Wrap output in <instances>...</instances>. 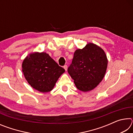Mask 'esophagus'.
I'll return each instance as SVG.
<instances>
[{"label": "esophagus", "mask_w": 133, "mask_h": 133, "mask_svg": "<svg viewBox=\"0 0 133 133\" xmlns=\"http://www.w3.org/2000/svg\"><path fill=\"white\" fill-rule=\"evenodd\" d=\"M63 67H64V69H65V70L67 71V65H64Z\"/></svg>", "instance_id": "esophagus-1"}]
</instances>
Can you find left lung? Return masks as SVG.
Returning <instances> with one entry per match:
<instances>
[{"label": "left lung", "mask_w": 133, "mask_h": 133, "mask_svg": "<svg viewBox=\"0 0 133 133\" xmlns=\"http://www.w3.org/2000/svg\"><path fill=\"white\" fill-rule=\"evenodd\" d=\"M107 63L104 50L90 43L83 49L75 51L67 71L79 90L88 91L102 82L106 71Z\"/></svg>", "instance_id": "1"}]
</instances>
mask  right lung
<instances>
[{"instance_id":"obj_1","label":"right lung","mask_w":133,"mask_h":133,"mask_svg":"<svg viewBox=\"0 0 133 133\" xmlns=\"http://www.w3.org/2000/svg\"><path fill=\"white\" fill-rule=\"evenodd\" d=\"M22 71L31 87L40 92L53 89L58 78L65 71L46 53H34L27 56L22 63Z\"/></svg>"}]
</instances>
